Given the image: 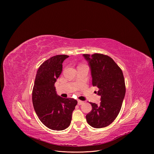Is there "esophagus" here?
<instances>
[{
    "instance_id": "1",
    "label": "esophagus",
    "mask_w": 154,
    "mask_h": 154,
    "mask_svg": "<svg viewBox=\"0 0 154 154\" xmlns=\"http://www.w3.org/2000/svg\"><path fill=\"white\" fill-rule=\"evenodd\" d=\"M84 103V102L83 101H82V100H78V104L79 105H82V104H83Z\"/></svg>"
}]
</instances>
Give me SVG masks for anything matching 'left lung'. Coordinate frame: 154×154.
<instances>
[{
  "mask_svg": "<svg viewBox=\"0 0 154 154\" xmlns=\"http://www.w3.org/2000/svg\"><path fill=\"white\" fill-rule=\"evenodd\" d=\"M91 69L92 84L96 86L100 103L90 102L91 111L87 114V122L96 128L112 124L118 116L125 94V80L121 69L107 55L83 54Z\"/></svg>",
  "mask_w": 154,
  "mask_h": 154,
  "instance_id": "1",
  "label": "left lung"
}]
</instances>
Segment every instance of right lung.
Listing matches in <instances>:
<instances>
[{
  "label": "right lung",
  "instance_id": "obj_1",
  "mask_svg": "<svg viewBox=\"0 0 154 154\" xmlns=\"http://www.w3.org/2000/svg\"><path fill=\"white\" fill-rule=\"evenodd\" d=\"M68 55H58L44 62L38 69L32 91L35 111L41 122L54 130L68 128L77 101L63 98L57 94L54 86L60 75L63 61Z\"/></svg>",
  "mask_w": 154,
  "mask_h": 154
}]
</instances>
